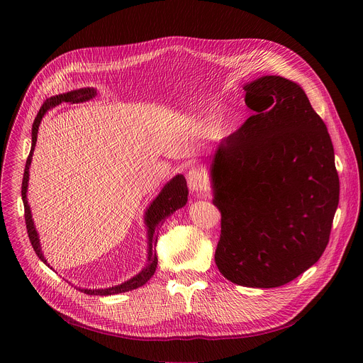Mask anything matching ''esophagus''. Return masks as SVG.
<instances>
[{"label": "esophagus", "instance_id": "34e87169", "mask_svg": "<svg viewBox=\"0 0 363 363\" xmlns=\"http://www.w3.org/2000/svg\"><path fill=\"white\" fill-rule=\"evenodd\" d=\"M186 181H188V186L192 192L195 194H201L205 188H206V179H205V174L202 172V169L199 168H192L188 171L186 174Z\"/></svg>", "mask_w": 363, "mask_h": 363}]
</instances>
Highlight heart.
Wrapping results in <instances>:
<instances>
[{
	"label": "heart",
	"instance_id": "heart-1",
	"mask_svg": "<svg viewBox=\"0 0 363 363\" xmlns=\"http://www.w3.org/2000/svg\"><path fill=\"white\" fill-rule=\"evenodd\" d=\"M227 123V115H223L221 118H220V121H218V126L221 128V126H224Z\"/></svg>",
	"mask_w": 363,
	"mask_h": 363
}]
</instances>
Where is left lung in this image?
Wrapping results in <instances>:
<instances>
[{
    "mask_svg": "<svg viewBox=\"0 0 363 363\" xmlns=\"http://www.w3.org/2000/svg\"><path fill=\"white\" fill-rule=\"evenodd\" d=\"M254 111L210 168L221 213L216 264L230 281L273 289L322 257L339 203L333 145L303 89L280 76L244 86Z\"/></svg>",
    "mask_w": 363,
    "mask_h": 363,
    "instance_id": "8db88e82",
    "label": "left lung"
}]
</instances>
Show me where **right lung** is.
<instances>
[{
    "label": "right lung",
    "mask_w": 363,
    "mask_h": 363,
    "mask_svg": "<svg viewBox=\"0 0 363 363\" xmlns=\"http://www.w3.org/2000/svg\"><path fill=\"white\" fill-rule=\"evenodd\" d=\"M96 94V90L91 87H86V89H79V90H73L69 93H63L59 96H53L47 99L43 106L40 108L34 123H33V129H31V150L26 162V169H24V177H23V185H21V196H23V202H24V217H26V225H27V233H28V238L31 241V245L35 251V254L38 255L40 260L47 264V260L44 258L43 252H41V247H40V240H38V234L35 231L34 223H33V217H31V210L30 205L27 201V186H28V177H30V165H31V160H33V152L35 147V142H37V133H38V126L40 122L43 119V116L47 113V111H50L51 108H55L63 101H70V103H79V101H86L93 99ZM188 201V186H186V181L184 178V175H177L174 177L160 192V195L152 201V203L149 205V208L145 213V224L147 227V263L145 266V269H142L140 273H138L135 277H132L130 280L115 286V287H109V289H79L80 291L86 293V294H91V296H111V294H118V293H125L133 289H138L140 286H143L157 270L158 266V257H157V242H158V233H157V227L165 221L167 217H169L171 214H174L177 210L182 208V206L186 203ZM50 267V264H47Z\"/></svg>",
    "instance_id": "obj_1"
}]
</instances>
